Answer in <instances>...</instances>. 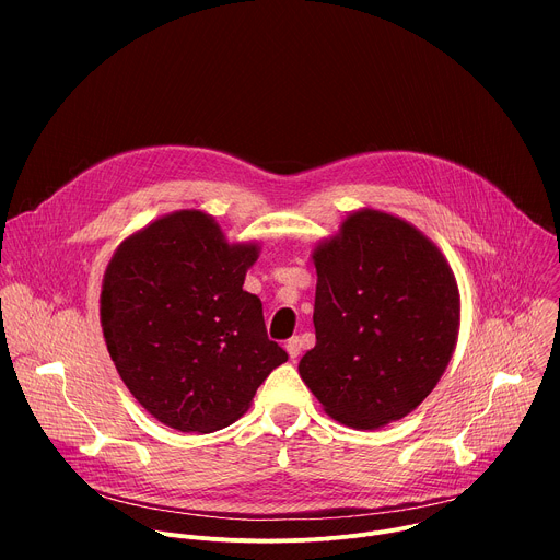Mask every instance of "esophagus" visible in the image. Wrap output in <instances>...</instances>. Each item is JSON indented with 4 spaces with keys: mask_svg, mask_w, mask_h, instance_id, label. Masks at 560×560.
<instances>
[{
    "mask_svg": "<svg viewBox=\"0 0 560 560\" xmlns=\"http://www.w3.org/2000/svg\"><path fill=\"white\" fill-rule=\"evenodd\" d=\"M285 352H288V357L294 361V359L299 357V352H301V341H299L296 337L288 339V343H285Z\"/></svg>",
    "mask_w": 560,
    "mask_h": 560,
    "instance_id": "obj_1",
    "label": "esophagus"
}]
</instances>
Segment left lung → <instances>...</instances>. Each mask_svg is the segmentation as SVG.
<instances>
[{"label":"left lung","mask_w":560,"mask_h":560,"mask_svg":"<svg viewBox=\"0 0 560 560\" xmlns=\"http://www.w3.org/2000/svg\"><path fill=\"white\" fill-rule=\"evenodd\" d=\"M316 346L299 374L354 430L408 417L443 376L460 328L454 272L406 219L361 208L312 250Z\"/></svg>","instance_id":"8db88e82"}]
</instances>
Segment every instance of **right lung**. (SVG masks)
Returning <instances> with one entry per match:
<instances>
[{
    "label": "right lung",
    "instance_id": "1",
    "mask_svg": "<svg viewBox=\"0 0 560 560\" xmlns=\"http://www.w3.org/2000/svg\"><path fill=\"white\" fill-rule=\"evenodd\" d=\"M257 242L230 244L203 210H177L128 234L110 257L100 322L110 359L141 408L179 432L242 419L288 361L244 290Z\"/></svg>",
    "mask_w": 560,
    "mask_h": 560
}]
</instances>
